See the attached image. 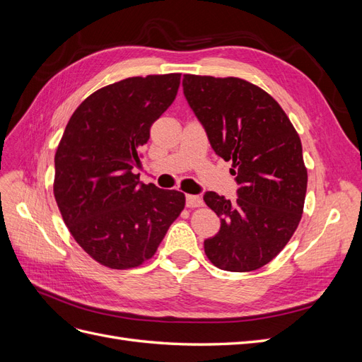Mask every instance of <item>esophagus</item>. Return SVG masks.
<instances>
[{
	"instance_id": "34e87169",
	"label": "esophagus",
	"mask_w": 362,
	"mask_h": 362,
	"mask_svg": "<svg viewBox=\"0 0 362 362\" xmlns=\"http://www.w3.org/2000/svg\"><path fill=\"white\" fill-rule=\"evenodd\" d=\"M185 205L189 208H198L204 205V201L201 196H196V194H187L185 196Z\"/></svg>"
}]
</instances>
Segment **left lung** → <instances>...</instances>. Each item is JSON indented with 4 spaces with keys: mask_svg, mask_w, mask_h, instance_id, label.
Listing matches in <instances>:
<instances>
[{
    "mask_svg": "<svg viewBox=\"0 0 362 362\" xmlns=\"http://www.w3.org/2000/svg\"><path fill=\"white\" fill-rule=\"evenodd\" d=\"M182 89L240 185L234 202L204 194L221 217V231L204 242L205 255L222 270H257L286 247L302 218L308 173L298 131L267 92L246 80L185 74Z\"/></svg>",
    "mask_w": 362,
    "mask_h": 362,
    "instance_id": "left-lung-1",
    "label": "left lung"
}]
</instances>
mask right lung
<instances>
[{
	"instance_id": "right-lung-1",
	"label": "right lung",
	"mask_w": 362,
	"mask_h": 362,
	"mask_svg": "<svg viewBox=\"0 0 362 362\" xmlns=\"http://www.w3.org/2000/svg\"><path fill=\"white\" fill-rule=\"evenodd\" d=\"M181 74L131 76L78 105L56 151L54 198L86 254L110 269L151 259L185 205L177 190L139 181L140 148L168 110Z\"/></svg>"
}]
</instances>
